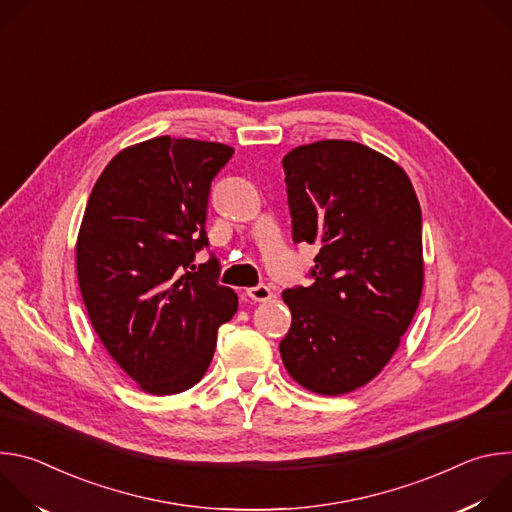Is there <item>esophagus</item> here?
Masks as SVG:
<instances>
[{
    "mask_svg": "<svg viewBox=\"0 0 512 512\" xmlns=\"http://www.w3.org/2000/svg\"><path fill=\"white\" fill-rule=\"evenodd\" d=\"M247 296H249L253 302H269V300L273 298V291H271L269 285L259 283V285L247 289Z\"/></svg>",
    "mask_w": 512,
    "mask_h": 512,
    "instance_id": "1",
    "label": "esophagus"
}]
</instances>
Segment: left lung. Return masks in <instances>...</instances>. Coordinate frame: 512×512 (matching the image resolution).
<instances>
[{
	"label": "left lung",
	"instance_id": "obj_1",
	"mask_svg": "<svg viewBox=\"0 0 512 512\" xmlns=\"http://www.w3.org/2000/svg\"><path fill=\"white\" fill-rule=\"evenodd\" d=\"M294 243L318 245L310 287L285 289L291 379L320 395L375 379L423 287L421 208L409 176L367 145L326 139L283 158Z\"/></svg>",
	"mask_w": 512,
	"mask_h": 512
}]
</instances>
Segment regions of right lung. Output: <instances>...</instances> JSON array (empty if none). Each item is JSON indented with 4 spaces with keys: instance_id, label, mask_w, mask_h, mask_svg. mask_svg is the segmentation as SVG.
<instances>
[{
    "instance_id": "obj_1",
    "label": "right lung",
    "mask_w": 512,
    "mask_h": 512,
    "mask_svg": "<svg viewBox=\"0 0 512 512\" xmlns=\"http://www.w3.org/2000/svg\"><path fill=\"white\" fill-rule=\"evenodd\" d=\"M233 154L160 135L119 152L89 196L77 241L83 302L107 352L152 395L196 385L218 326L239 308L214 255L194 265L208 247L210 182Z\"/></svg>"
}]
</instances>
